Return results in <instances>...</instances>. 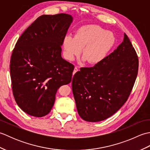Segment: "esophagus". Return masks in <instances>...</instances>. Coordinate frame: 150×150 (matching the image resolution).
<instances>
[{"instance_id": "esophagus-1", "label": "esophagus", "mask_w": 150, "mask_h": 150, "mask_svg": "<svg viewBox=\"0 0 150 150\" xmlns=\"http://www.w3.org/2000/svg\"><path fill=\"white\" fill-rule=\"evenodd\" d=\"M79 71V69L77 68V67H75L74 70H73V74H75V73Z\"/></svg>"}]
</instances>
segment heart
Wrapping results in <instances>:
<instances>
[{
  "label": "heart",
  "instance_id": "b5f03b06",
  "mask_svg": "<svg viewBox=\"0 0 150 150\" xmlns=\"http://www.w3.org/2000/svg\"><path fill=\"white\" fill-rule=\"evenodd\" d=\"M115 43V37L110 31L95 24H88L76 31L74 37L66 36L63 40L64 53L68 60H73L80 53L90 64L102 61Z\"/></svg>",
  "mask_w": 150,
  "mask_h": 150
}]
</instances>
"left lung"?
I'll return each instance as SVG.
<instances>
[{
	"mask_svg": "<svg viewBox=\"0 0 150 150\" xmlns=\"http://www.w3.org/2000/svg\"><path fill=\"white\" fill-rule=\"evenodd\" d=\"M139 59L129 38L93 67L81 68L72 80L78 113L99 122L115 113L129 96L138 73Z\"/></svg>",
	"mask_w": 150,
	"mask_h": 150,
	"instance_id": "obj_1",
	"label": "left lung"
}]
</instances>
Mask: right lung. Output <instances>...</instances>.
<instances>
[{
    "mask_svg": "<svg viewBox=\"0 0 150 150\" xmlns=\"http://www.w3.org/2000/svg\"><path fill=\"white\" fill-rule=\"evenodd\" d=\"M73 22L60 13L38 17L19 37L10 60L15 100L30 115L48 114L57 90L71 81L74 66L61 57V46Z\"/></svg>",
    "mask_w": 150,
    "mask_h": 150,
    "instance_id": "right-lung-1",
    "label": "right lung"
}]
</instances>
